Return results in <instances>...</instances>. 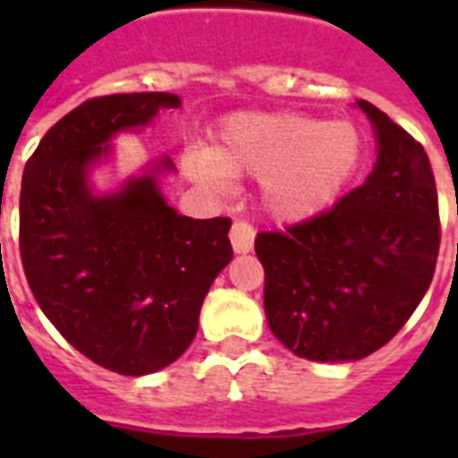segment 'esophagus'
Masks as SVG:
<instances>
[{"label":"esophagus","mask_w":458,"mask_h":458,"mask_svg":"<svg viewBox=\"0 0 458 458\" xmlns=\"http://www.w3.org/2000/svg\"><path fill=\"white\" fill-rule=\"evenodd\" d=\"M254 237H257V233H254V228H251L250 223H233V228H230V242H233V250H235L237 254H247V251H251V247H254Z\"/></svg>","instance_id":"34e87169"}]
</instances>
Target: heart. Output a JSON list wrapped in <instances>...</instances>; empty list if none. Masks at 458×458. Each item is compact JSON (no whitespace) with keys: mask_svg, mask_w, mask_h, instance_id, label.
Listing matches in <instances>:
<instances>
[{"mask_svg":"<svg viewBox=\"0 0 458 458\" xmlns=\"http://www.w3.org/2000/svg\"><path fill=\"white\" fill-rule=\"evenodd\" d=\"M359 158L361 135L349 121L244 111L221 125L211 152L197 149L187 165L211 187H221L228 175L259 178L266 211L280 221H300L340 194Z\"/></svg>","mask_w":458,"mask_h":458,"instance_id":"heart-1","label":"heart"}]
</instances>
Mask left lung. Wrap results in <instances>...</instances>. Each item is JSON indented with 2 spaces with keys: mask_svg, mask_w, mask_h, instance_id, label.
Masks as SVG:
<instances>
[{
  "mask_svg": "<svg viewBox=\"0 0 458 458\" xmlns=\"http://www.w3.org/2000/svg\"><path fill=\"white\" fill-rule=\"evenodd\" d=\"M377 158L333 208L259 233L268 327L293 354L359 361L394 337L430 287L440 250L437 190L426 149L359 99Z\"/></svg>",
  "mask_w": 458,
  "mask_h": 458,
  "instance_id": "1",
  "label": "left lung"
}]
</instances>
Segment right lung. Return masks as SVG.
Returning a JSON list of instances; mask_svg holds the SVG:
<instances>
[{"instance_id":"1","label":"right lung","mask_w":458,"mask_h":458,"mask_svg":"<svg viewBox=\"0 0 458 458\" xmlns=\"http://www.w3.org/2000/svg\"><path fill=\"white\" fill-rule=\"evenodd\" d=\"M171 92L106 95L54 123L21 182V259L35 300L81 354L121 376L165 369L199 327L201 301L230 264V218H190L168 207L157 158L116 192L97 194L89 171L111 140L140 131Z\"/></svg>"}]
</instances>
